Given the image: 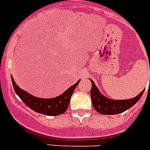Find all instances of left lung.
Here are the masks:
<instances>
[{
  "label": "left lung",
  "mask_w": 150,
  "mask_h": 150,
  "mask_svg": "<svg viewBox=\"0 0 150 150\" xmlns=\"http://www.w3.org/2000/svg\"><path fill=\"white\" fill-rule=\"evenodd\" d=\"M89 79L91 82V88L90 93H91L92 105L97 112L103 115L119 114L130 109L140 100L145 90H143L138 95L132 98L127 99V100H114L104 96L95 86L93 80L91 79Z\"/></svg>",
  "instance_id": "obj_1"
}]
</instances>
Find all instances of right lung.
Returning <instances> with one entry per match:
<instances>
[{"mask_svg":"<svg viewBox=\"0 0 150 150\" xmlns=\"http://www.w3.org/2000/svg\"><path fill=\"white\" fill-rule=\"evenodd\" d=\"M12 83L16 93L21 100L31 110L47 116H59L62 114L68 108L71 98L74 93V89L76 88L80 79L78 80L72 86L67 88L64 93L52 98H38L27 91L22 89L15 83L14 79L11 76Z\"/></svg>","mask_w":150,"mask_h":150,"instance_id":"right-lung-1","label":"right lung"}]
</instances>
